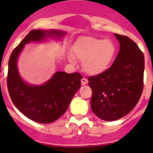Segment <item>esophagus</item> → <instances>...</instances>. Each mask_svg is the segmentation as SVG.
Instances as JSON below:
<instances>
[{"instance_id": "34e87169", "label": "esophagus", "mask_w": 153, "mask_h": 153, "mask_svg": "<svg viewBox=\"0 0 153 153\" xmlns=\"http://www.w3.org/2000/svg\"><path fill=\"white\" fill-rule=\"evenodd\" d=\"M87 83H88V80H87V79H86V78H84L83 77V79H81V84L83 85H86V84H87Z\"/></svg>"}]
</instances>
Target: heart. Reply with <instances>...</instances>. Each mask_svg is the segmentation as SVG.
<instances>
[{"label":"heart","mask_w":153,"mask_h":153,"mask_svg":"<svg viewBox=\"0 0 153 153\" xmlns=\"http://www.w3.org/2000/svg\"><path fill=\"white\" fill-rule=\"evenodd\" d=\"M73 55H69L70 62L74 58L82 61L86 73L92 76L103 74L109 69L117 54L114 42L109 39H100L93 36H81L72 47Z\"/></svg>","instance_id":"b5f03b06"}]
</instances>
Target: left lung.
I'll return each instance as SVG.
<instances>
[{
  "instance_id": "1",
  "label": "left lung",
  "mask_w": 153,
  "mask_h": 153,
  "mask_svg": "<svg viewBox=\"0 0 153 153\" xmlns=\"http://www.w3.org/2000/svg\"><path fill=\"white\" fill-rule=\"evenodd\" d=\"M120 51L112 66L103 74L90 76L91 109L105 121L125 117L136 106L143 89L144 56L137 44L126 36L114 33Z\"/></svg>"
}]
</instances>
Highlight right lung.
I'll return each instance as SVG.
<instances>
[{"label":"right lung","instance_id":"obj_1","mask_svg":"<svg viewBox=\"0 0 153 153\" xmlns=\"http://www.w3.org/2000/svg\"><path fill=\"white\" fill-rule=\"evenodd\" d=\"M66 32L58 30H33L13 50L9 59L7 88L11 100L19 111L39 123H51L67 111L75 93L81 86L83 76L79 73L57 71L42 85H32L21 78L17 58L30 42H44L47 38L60 40Z\"/></svg>","mask_w":153,"mask_h":153}]
</instances>
